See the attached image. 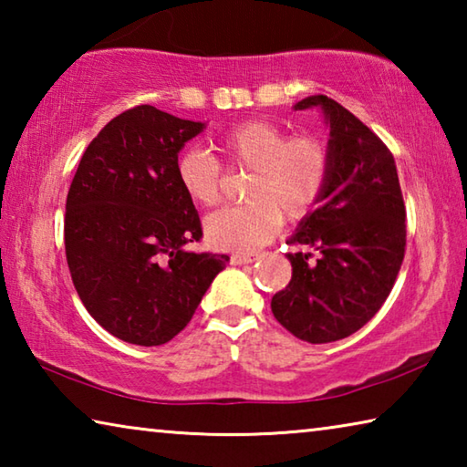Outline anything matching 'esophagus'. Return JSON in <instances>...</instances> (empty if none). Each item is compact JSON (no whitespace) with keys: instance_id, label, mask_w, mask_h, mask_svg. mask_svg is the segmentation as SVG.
Returning a JSON list of instances; mask_svg holds the SVG:
<instances>
[{"instance_id":"obj_1","label":"esophagus","mask_w":467,"mask_h":467,"mask_svg":"<svg viewBox=\"0 0 467 467\" xmlns=\"http://www.w3.org/2000/svg\"><path fill=\"white\" fill-rule=\"evenodd\" d=\"M259 257H262L259 253H234V255L231 257V262L234 265H249L253 262H257Z\"/></svg>"}]
</instances>
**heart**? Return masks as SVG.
<instances>
[{"mask_svg": "<svg viewBox=\"0 0 467 467\" xmlns=\"http://www.w3.org/2000/svg\"><path fill=\"white\" fill-rule=\"evenodd\" d=\"M228 169H247L244 205L205 218V239L216 249L253 251L278 231L282 216L295 223L319 203L329 177V154L309 133L288 136L270 121H247L212 140ZM175 179L192 203L210 208L220 200L223 167L203 148L177 156Z\"/></svg>", "mask_w": 467, "mask_h": 467, "instance_id": "obj_1", "label": "heart"}]
</instances>
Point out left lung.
Returning a JSON list of instances; mask_svg holds the SVG:
<instances>
[{
  "label": "left lung",
  "mask_w": 467,
  "mask_h": 467,
  "mask_svg": "<svg viewBox=\"0 0 467 467\" xmlns=\"http://www.w3.org/2000/svg\"><path fill=\"white\" fill-rule=\"evenodd\" d=\"M313 107L329 125V177L317 208L286 241L298 251L286 255L292 278L274 295L272 313L298 339L327 344L358 331L389 296L404 262L406 205L389 148L323 94L295 110Z\"/></svg>",
  "instance_id": "obj_1"
}]
</instances>
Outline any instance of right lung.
Masks as SVG:
<instances>
[{
	"label": "right lung",
	"instance_id": "add662e5",
	"mask_svg": "<svg viewBox=\"0 0 467 467\" xmlns=\"http://www.w3.org/2000/svg\"><path fill=\"white\" fill-rule=\"evenodd\" d=\"M205 123L140 105L110 119L82 156L66 202V257L78 296L123 342L161 346L192 321L228 255L202 239L175 162Z\"/></svg>",
	"mask_w": 467,
	"mask_h": 467
}]
</instances>
